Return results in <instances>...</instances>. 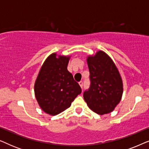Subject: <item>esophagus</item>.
<instances>
[{
	"label": "esophagus",
	"instance_id": "34e87169",
	"mask_svg": "<svg viewBox=\"0 0 149 149\" xmlns=\"http://www.w3.org/2000/svg\"><path fill=\"white\" fill-rule=\"evenodd\" d=\"M79 85H80V86H81V88H83V81H80V82L79 83Z\"/></svg>",
	"mask_w": 149,
	"mask_h": 149
}]
</instances>
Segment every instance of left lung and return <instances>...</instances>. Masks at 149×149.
<instances>
[{
  "label": "left lung",
  "mask_w": 149,
  "mask_h": 149,
  "mask_svg": "<svg viewBox=\"0 0 149 149\" xmlns=\"http://www.w3.org/2000/svg\"><path fill=\"white\" fill-rule=\"evenodd\" d=\"M90 87L83 93L89 109L99 115L111 113L121 101L123 82L112 59L102 51L87 59Z\"/></svg>",
  "instance_id": "8db88e82"
}]
</instances>
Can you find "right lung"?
I'll list each match as a JSON object with an SVG mask.
<instances>
[{"label": "right lung", "instance_id": "1", "mask_svg": "<svg viewBox=\"0 0 149 149\" xmlns=\"http://www.w3.org/2000/svg\"><path fill=\"white\" fill-rule=\"evenodd\" d=\"M70 56L51 54L40 68L34 83V93L40 107L51 115H56L70 107L81 93L79 83L67 70Z\"/></svg>", "mask_w": 149, "mask_h": 149}]
</instances>
